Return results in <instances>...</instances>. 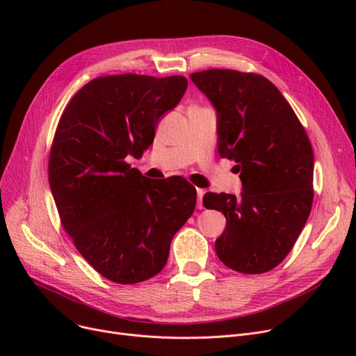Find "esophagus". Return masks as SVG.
Segmentation results:
<instances>
[{"label":"esophagus","instance_id":"1","mask_svg":"<svg viewBox=\"0 0 356 356\" xmlns=\"http://www.w3.org/2000/svg\"><path fill=\"white\" fill-rule=\"evenodd\" d=\"M196 193H197V209H202V208H203V203H202V199H203L204 191H203V189H196Z\"/></svg>","mask_w":356,"mask_h":356}]
</instances>
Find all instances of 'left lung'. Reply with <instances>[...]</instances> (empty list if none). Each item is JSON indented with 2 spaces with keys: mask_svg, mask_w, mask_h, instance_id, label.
<instances>
[{
  "mask_svg": "<svg viewBox=\"0 0 356 356\" xmlns=\"http://www.w3.org/2000/svg\"><path fill=\"white\" fill-rule=\"evenodd\" d=\"M218 112V149L234 160L242 193L208 192L207 209L227 227L215 250L244 274L275 268L294 247L313 203V148L306 129L275 85L252 72L209 69L191 74Z\"/></svg>",
  "mask_w": 356,
  "mask_h": 356,
  "instance_id": "obj_1",
  "label": "left lung"
}]
</instances>
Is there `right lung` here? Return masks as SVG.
Masks as SVG:
<instances>
[{
  "label": "right lung",
  "mask_w": 356,
  "mask_h": 356,
  "mask_svg": "<svg viewBox=\"0 0 356 356\" xmlns=\"http://www.w3.org/2000/svg\"><path fill=\"white\" fill-rule=\"evenodd\" d=\"M186 88L179 74L99 76L74 93L56 128L49 183L62 227L93 270L114 283L159 274L195 211L188 180L152 181L125 161L152 145L160 117Z\"/></svg>",
  "instance_id": "right-lung-1"
}]
</instances>
